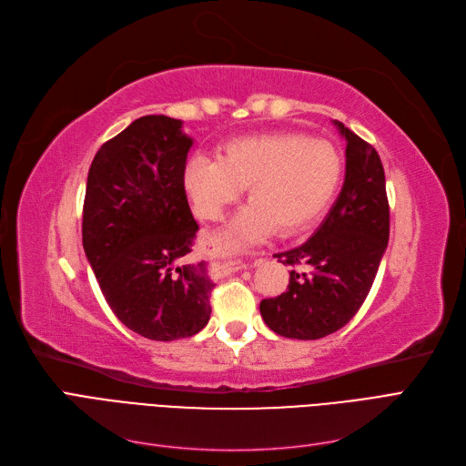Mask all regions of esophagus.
I'll return each instance as SVG.
<instances>
[{"label":"esophagus","mask_w":466,"mask_h":466,"mask_svg":"<svg viewBox=\"0 0 466 466\" xmlns=\"http://www.w3.org/2000/svg\"><path fill=\"white\" fill-rule=\"evenodd\" d=\"M225 268H228L229 272H237V270H245L247 264L243 260H225Z\"/></svg>","instance_id":"1"}]
</instances>
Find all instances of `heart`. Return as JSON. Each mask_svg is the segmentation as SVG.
<instances>
[{
  "instance_id": "b5f03b06",
  "label": "heart",
  "mask_w": 466,
  "mask_h": 466,
  "mask_svg": "<svg viewBox=\"0 0 466 466\" xmlns=\"http://www.w3.org/2000/svg\"><path fill=\"white\" fill-rule=\"evenodd\" d=\"M342 163L322 139L298 134L237 137L219 159L192 157L182 187L194 214L216 221L248 187L250 204L231 223V235L245 241L274 233L295 235L313 225L338 188Z\"/></svg>"
}]
</instances>
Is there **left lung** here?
Segmentation results:
<instances>
[{
	"label": "left lung",
	"instance_id": "1",
	"mask_svg": "<svg viewBox=\"0 0 466 466\" xmlns=\"http://www.w3.org/2000/svg\"><path fill=\"white\" fill-rule=\"evenodd\" d=\"M346 139V177L329 216L307 243L278 252L291 270L286 293L260 301L268 329L298 340H319L354 317L373 286L389 243L385 171L373 146L334 120Z\"/></svg>",
	"mask_w": 466,
	"mask_h": 466
}]
</instances>
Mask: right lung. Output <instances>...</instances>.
<instances>
[{
  "label": "right lung",
  "instance_id": "obj_1",
  "mask_svg": "<svg viewBox=\"0 0 466 466\" xmlns=\"http://www.w3.org/2000/svg\"><path fill=\"white\" fill-rule=\"evenodd\" d=\"M192 137L163 115L134 120L96 151L83 202V248L112 313L149 340L200 332L208 264L187 262L198 231L182 175Z\"/></svg>",
  "mask_w": 466,
  "mask_h": 466
}]
</instances>
